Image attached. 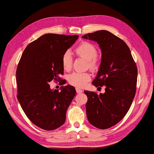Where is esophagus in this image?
Masks as SVG:
<instances>
[{"label":"esophagus","instance_id":"obj_1","mask_svg":"<svg viewBox=\"0 0 154 154\" xmlns=\"http://www.w3.org/2000/svg\"><path fill=\"white\" fill-rule=\"evenodd\" d=\"M76 92H77L78 94H80V93L82 92V90L80 89V88H76Z\"/></svg>","mask_w":154,"mask_h":154}]
</instances>
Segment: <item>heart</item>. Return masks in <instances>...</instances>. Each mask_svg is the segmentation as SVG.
I'll list each match as a JSON object with an SVG mask.
<instances>
[{"label":"heart","mask_w":154,"mask_h":154,"mask_svg":"<svg viewBox=\"0 0 154 154\" xmlns=\"http://www.w3.org/2000/svg\"><path fill=\"white\" fill-rule=\"evenodd\" d=\"M74 53L78 56L84 58L87 60V66L92 72H96L100 68V60L98 57V50L92 43L82 42L74 49ZM61 63L66 71L71 70L72 66V58L71 53L66 51L62 56ZM91 80V74L87 72H74L68 77V82L77 88H84Z\"/></svg>","instance_id":"heart-1"}]
</instances>
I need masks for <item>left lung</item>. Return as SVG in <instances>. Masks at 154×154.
I'll return each instance as SVG.
<instances>
[{
  "label": "left lung",
  "mask_w": 154,
  "mask_h": 154,
  "mask_svg": "<svg viewBox=\"0 0 154 154\" xmlns=\"http://www.w3.org/2000/svg\"><path fill=\"white\" fill-rule=\"evenodd\" d=\"M83 38L97 42L102 51V62L96 87L105 86V93L84 91L88 97L86 114L90 123L99 129L114 126L129 110L136 92L137 68L129 47L107 30L85 34Z\"/></svg>",
  "instance_id": "8db88e82"
}]
</instances>
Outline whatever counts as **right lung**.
Returning a JSON list of instances; mask_svg holds the SVG:
<instances>
[{
	"label": "right lung",
	"mask_w": 154,
	"mask_h": 154,
	"mask_svg": "<svg viewBox=\"0 0 154 154\" xmlns=\"http://www.w3.org/2000/svg\"><path fill=\"white\" fill-rule=\"evenodd\" d=\"M78 38V35L44 34L26 46L18 62L17 99L28 118L41 129L55 130L65 122L76 90L68 85L60 92L52 90L48 83L62 80V56Z\"/></svg>",
	"instance_id": "1"
}]
</instances>
